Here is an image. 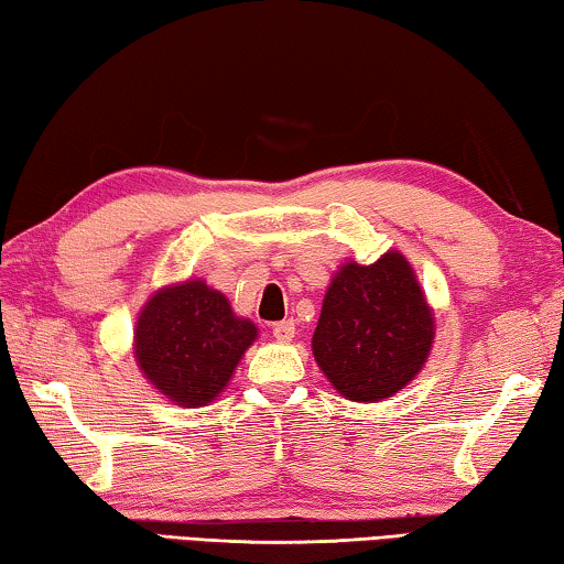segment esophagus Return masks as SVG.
Instances as JSON below:
<instances>
[{"label": "esophagus", "mask_w": 564, "mask_h": 564, "mask_svg": "<svg viewBox=\"0 0 564 564\" xmlns=\"http://www.w3.org/2000/svg\"><path fill=\"white\" fill-rule=\"evenodd\" d=\"M272 334H274V338H276V341H280V344L292 341V338H295V321H280V323H274Z\"/></svg>", "instance_id": "obj_1"}]
</instances>
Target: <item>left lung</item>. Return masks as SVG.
Segmentation results:
<instances>
[{"mask_svg":"<svg viewBox=\"0 0 564 564\" xmlns=\"http://www.w3.org/2000/svg\"><path fill=\"white\" fill-rule=\"evenodd\" d=\"M434 313L400 251L375 264L346 261L323 297L313 354L328 382L354 403L403 390L426 365Z\"/></svg>","mask_w":564,"mask_h":564,"instance_id":"obj_1","label":"left lung"}]
</instances>
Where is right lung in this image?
<instances>
[{"instance_id":"right-lung-1","label":"right lung","mask_w":564,"mask_h":564,"mask_svg":"<svg viewBox=\"0 0 564 564\" xmlns=\"http://www.w3.org/2000/svg\"><path fill=\"white\" fill-rule=\"evenodd\" d=\"M257 334L223 292L187 280L161 288L143 305L135 323V359L161 395L199 408L226 390Z\"/></svg>"}]
</instances>
